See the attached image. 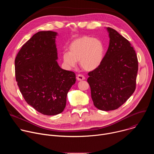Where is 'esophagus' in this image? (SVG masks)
<instances>
[{
  "label": "esophagus",
  "instance_id": "1",
  "mask_svg": "<svg viewBox=\"0 0 154 154\" xmlns=\"http://www.w3.org/2000/svg\"><path fill=\"white\" fill-rule=\"evenodd\" d=\"M85 79V77L82 75V74H79L77 76V80L78 81H82V80H83Z\"/></svg>",
  "mask_w": 154,
  "mask_h": 154
}]
</instances>
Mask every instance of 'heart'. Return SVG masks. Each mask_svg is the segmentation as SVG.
<instances>
[{"label": "heart", "mask_w": 154, "mask_h": 154, "mask_svg": "<svg viewBox=\"0 0 154 154\" xmlns=\"http://www.w3.org/2000/svg\"><path fill=\"white\" fill-rule=\"evenodd\" d=\"M69 52L62 55L64 64L69 68L75 67L79 61L80 67L86 71L96 69L101 64L105 54L103 42L99 39L83 36L73 40L69 46Z\"/></svg>", "instance_id": "1"}]
</instances>
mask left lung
Wrapping results in <instances>:
<instances>
[{
	"label": "left lung",
	"mask_w": 154,
	"mask_h": 154,
	"mask_svg": "<svg viewBox=\"0 0 154 154\" xmlns=\"http://www.w3.org/2000/svg\"><path fill=\"white\" fill-rule=\"evenodd\" d=\"M109 46L101 64L87 79L94 105L103 111L114 110L133 94L138 69L136 52L117 31L106 27Z\"/></svg>",
	"instance_id": "obj_1"
}]
</instances>
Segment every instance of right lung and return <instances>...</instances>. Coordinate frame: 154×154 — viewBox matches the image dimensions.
<instances>
[{
  "mask_svg": "<svg viewBox=\"0 0 154 154\" xmlns=\"http://www.w3.org/2000/svg\"><path fill=\"white\" fill-rule=\"evenodd\" d=\"M52 31L35 34L16 57L15 75L19 90L27 103L48 116L61 113L67 94L75 83L74 72L58 64L56 36Z\"/></svg>",
  "mask_w": 154,
  "mask_h": 154,
  "instance_id": "add662e5",
  "label": "right lung"
}]
</instances>
